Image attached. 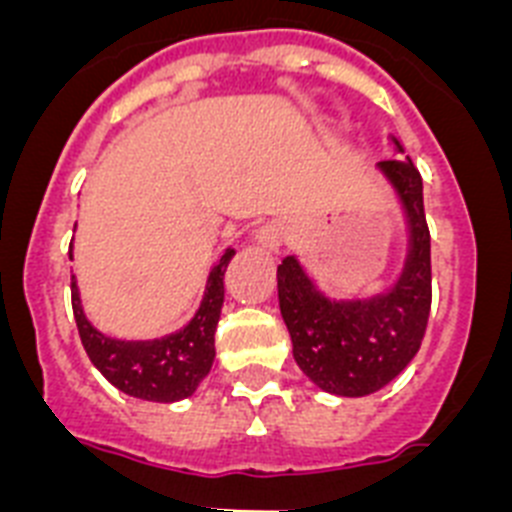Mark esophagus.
<instances>
[{
	"mask_svg": "<svg viewBox=\"0 0 512 512\" xmlns=\"http://www.w3.org/2000/svg\"><path fill=\"white\" fill-rule=\"evenodd\" d=\"M284 238H287V230H284L282 223H266L256 230V243L266 251H279Z\"/></svg>",
	"mask_w": 512,
	"mask_h": 512,
	"instance_id": "esophagus-1",
	"label": "esophagus"
}]
</instances>
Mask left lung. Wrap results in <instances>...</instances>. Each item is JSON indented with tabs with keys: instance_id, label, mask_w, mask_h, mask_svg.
Listing matches in <instances>:
<instances>
[{
	"instance_id": "left-lung-1",
	"label": "left lung",
	"mask_w": 512,
	"mask_h": 512,
	"mask_svg": "<svg viewBox=\"0 0 512 512\" xmlns=\"http://www.w3.org/2000/svg\"><path fill=\"white\" fill-rule=\"evenodd\" d=\"M395 148L402 153L397 140ZM379 171L390 179L408 217V256L395 287L369 300H330L295 256L277 269L279 310L297 366L330 395L364 397L390 384L418 354L431 312L423 179L410 158L379 161Z\"/></svg>"
}]
</instances>
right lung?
Wrapping results in <instances>:
<instances>
[{"label": "right lung", "instance_id": "1", "mask_svg": "<svg viewBox=\"0 0 512 512\" xmlns=\"http://www.w3.org/2000/svg\"><path fill=\"white\" fill-rule=\"evenodd\" d=\"M233 256L235 251L228 248L210 271L205 297H202L200 310L194 312V318L182 330L164 338H153V341H120V338L99 333L81 310L76 277H71L76 328H79L84 351L104 374V379L138 400L176 402L192 395L202 379L210 374L212 361H215V328L225 297L223 277Z\"/></svg>", "mask_w": 512, "mask_h": 512}]
</instances>
